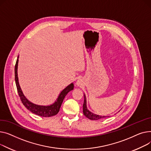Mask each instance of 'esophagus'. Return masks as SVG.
Segmentation results:
<instances>
[{
  "mask_svg": "<svg viewBox=\"0 0 151 151\" xmlns=\"http://www.w3.org/2000/svg\"><path fill=\"white\" fill-rule=\"evenodd\" d=\"M76 85L79 87H82L84 85V81L82 78H79L76 82Z\"/></svg>",
  "mask_w": 151,
  "mask_h": 151,
  "instance_id": "1",
  "label": "esophagus"
}]
</instances>
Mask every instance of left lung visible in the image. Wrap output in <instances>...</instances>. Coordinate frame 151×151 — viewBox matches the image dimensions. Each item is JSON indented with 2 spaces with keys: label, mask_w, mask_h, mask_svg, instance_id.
I'll use <instances>...</instances> for the list:
<instances>
[{
  "label": "left lung",
  "mask_w": 151,
  "mask_h": 151,
  "mask_svg": "<svg viewBox=\"0 0 151 151\" xmlns=\"http://www.w3.org/2000/svg\"><path fill=\"white\" fill-rule=\"evenodd\" d=\"M83 113L85 116L88 118V119H90L91 120H98L101 119L102 118H105L107 116H101V115L98 114H96L94 113H93L91 112L87 108V105H86V96L85 94H84V102L83 105ZM109 117V116H108Z\"/></svg>",
  "instance_id": "8db88e82"
}]
</instances>
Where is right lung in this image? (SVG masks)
Segmentation results:
<instances>
[{"label": "right lung", "mask_w": 151, "mask_h": 151, "mask_svg": "<svg viewBox=\"0 0 151 151\" xmlns=\"http://www.w3.org/2000/svg\"><path fill=\"white\" fill-rule=\"evenodd\" d=\"M18 61H19V56L17 57V59L16 60V63L14 68V74H15V82L17 87V93L19 94L20 99L22 101V103L25 107L27 109L32 113L38 115V116L42 117H50L52 116L56 115L58 111H60V109L61 105L62 102L63 101L65 96L67 94L74 89V84L71 83L67 86L64 90L60 93L58 98L55 101L54 103H53L49 105H40L37 104H35L32 102L29 101L26 98L23 92L20 87L19 83L18 76H17V66H18Z\"/></svg>", "instance_id": "obj_1"}]
</instances>
